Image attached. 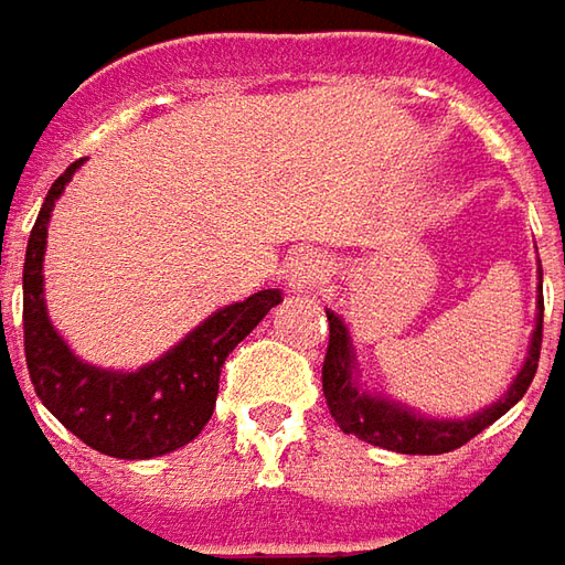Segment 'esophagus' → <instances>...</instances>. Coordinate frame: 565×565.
<instances>
[{
  "label": "esophagus",
  "mask_w": 565,
  "mask_h": 565,
  "mask_svg": "<svg viewBox=\"0 0 565 565\" xmlns=\"http://www.w3.org/2000/svg\"><path fill=\"white\" fill-rule=\"evenodd\" d=\"M327 276H330V257L315 248L298 250L286 264V279L292 292H315Z\"/></svg>",
  "instance_id": "esophagus-1"
}]
</instances>
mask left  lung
I'll use <instances>...</instances> for the list:
<instances>
[{
    "instance_id": "left-lung-1",
    "label": "left lung",
    "mask_w": 565,
    "mask_h": 565,
    "mask_svg": "<svg viewBox=\"0 0 565 565\" xmlns=\"http://www.w3.org/2000/svg\"><path fill=\"white\" fill-rule=\"evenodd\" d=\"M327 320H330V345H327V359H323V396H327V408H330L333 422L342 427V434H355L364 444L405 452V456H440V452H452V449L466 446L484 427L503 418L532 386L537 359H541L544 295H537L532 345H529V359L522 364V371L515 374L510 390L500 399L471 418H427L402 402L386 399L380 393H367L359 383V359H355V345H352L345 320L333 311H327Z\"/></svg>"
}]
</instances>
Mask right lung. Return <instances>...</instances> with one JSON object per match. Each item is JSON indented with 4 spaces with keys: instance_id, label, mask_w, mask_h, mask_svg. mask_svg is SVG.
Instances as JSON below:
<instances>
[{
    "instance_id": "right-lung-1",
    "label": "right lung",
    "mask_w": 565,
    "mask_h": 565,
    "mask_svg": "<svg viewBox=\"0 0 565 565\" xmlns=\"http://www.w3.org/2000/svg\"><path fill=\"white\" fill-rule=\"evenodd\" d=\"M50 188L36 213L24 254V359L40 402L77 440L113 459H153L191 444L213 415L220 371L228 352L282 301L279 289H260L226 305L194 327L163 359L138 371H106L81 361L55 333L43 298V254L53 206L75 169ZM2 320V301H0Z\"/></svg>"
}]
</instances>
